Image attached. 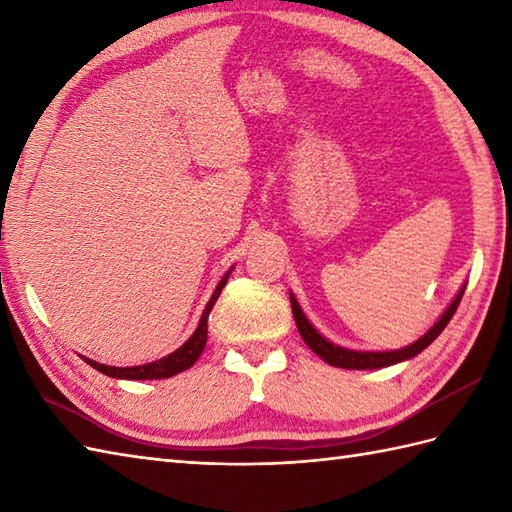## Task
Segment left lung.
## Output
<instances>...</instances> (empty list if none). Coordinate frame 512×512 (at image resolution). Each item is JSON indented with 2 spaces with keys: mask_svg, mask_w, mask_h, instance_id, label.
I'll return each mask as SVG.
<instances>
[{
  "mask_svg": "<svg viewBox=\"0 0 512 512\" xmlns=\"http://www.w3.org/2000/svg\"><path fill=\"white\" fill-rule=\"evenodd\" d=\"M464 288H460L458 295L449 303V308L442 312V317L431 325L429 332H424L418 341H413L407 347H400V350H389V352H363V350H347V347L336 345L332 341L325 339V336L314 328V325L308 321L306 314H303L301 306L297 297L290 292V306H292V314H295V323L299 328L301 339L306 341V345L314 354H319L325 363L332 365V367H343V369H378V367H389V365H396L402 361H409V358L418 356L424 347L431 345L433 341L438 339L440 332L447 328V323L451 321V317L458 310L462 295H464Z\"/></svg>",
  "mask_w": 512,
  "mask_h": 512,
  "instance_id": "8db88e82",
  "label": "left lung"
}]
</instances>
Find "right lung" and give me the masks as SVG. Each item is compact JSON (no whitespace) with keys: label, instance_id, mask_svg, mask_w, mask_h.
<instances>
[{"label":"right lung","instance_id":"right-lung-1","mask_svg":"<svg viewBox=\"0 0 512 512\" xmlns=\"http://www.w3.org/2000/svg\"><path fill=\"white\" fill-rule=\"evenodd\" d=\"M231 273H233V266L226 270V275L220 279V284L215 286L213 295H211L209 303H206V308H204V312H202L198 328H195V332L189 336L187 341H184V343L178 347L176 352L162 356V358H158V361H154V363L134 365V367L103 365V363H96V361H92V358H85V356H83V361L88 363V365H92L94 369H99V372L105 374V376H110V378H125V380H158V378H171V376H176V374L184 372V369H189L195 361H198L202 350H204L206 334H209V314H211V310H213V306H215L217 297H220L222 288L226 286L228 277H231Z\"/></svg>","mask_w":512,"mask_h":512}]
</instances>
